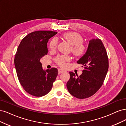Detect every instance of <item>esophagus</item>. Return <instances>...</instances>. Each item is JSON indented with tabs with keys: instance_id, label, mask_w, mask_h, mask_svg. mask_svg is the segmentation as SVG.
<instances>
[{
	"instance_id": "obj_1",
	"label": "esophagus",
	"mask_w": 126,
	"mask_h": 126,
	"mask_svg": "<svg viewBox=\"0 0 126 126\" xmlns=\"http://www.w3.org/2000/svg\"><path fill=\"white\" fill-rule=\"evenodd\" d=\"M65 72V71H64V70H62V69H61V68H59V69H58V73H59V74H61V73H63V72Z\"/></svg>"
}]
</instances>
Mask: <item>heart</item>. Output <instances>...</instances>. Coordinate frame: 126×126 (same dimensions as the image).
I'll list each match as a JSON object with an SVG mask.
<instances>
[{
  "instance_id": "heart-1",
  "label": "heart",
  "mask_w": 126,
  "mask_h": 126,
  "mask_svg": "<svg viewBox=\"0 0 126 126\" xmlns=\"http://www.w3.org/2000/svg\"><path fill=\"white\" fill-rule=\"evenodd\" d=\"M62 37L71 45V51L75 56H80L85 52L86 47L83 43V39L79 33L75 32H70L63 34ZM58 44V39H52L50 43V48L51 50H55ZM71 57L66 55H58L55 59V62L59 66L64 67L67 62L71 61Z\"/></svg>"
}]
</instances>
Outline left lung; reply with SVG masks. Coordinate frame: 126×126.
<instances>
[{"mask_svg":"<svg viewBox=\"0 0 126 126\" xmlns=\"http://www.w3.org/2000/svg\"><path fill=\"white\" fill-rule=\"evenodd\" d=\"M77 63L82 64L84 69L79 76L74 73H69L70 79L66 84L67 90L76 98H88L102 86L108 70V55L101 40H90L86 53Z\"/></svg>","mask_w":126,"mask_h":126,"instance_id":"obj_1","label":"left lung"}]
</instances>
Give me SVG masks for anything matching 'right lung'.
Listing matches in <instances>:
<instances>
[{"label":"right lung","mask_w":126,"mask_h":126,"mask_svg":"<svg viewBox=\"0 0 126 126\" xmlns=\"http://www.w3.org/2000/svg\"><path fill=\"white\" fill-rule=\"evenodd\" d=\"M57 32L36 31L28 34L19 44L14 59L19 82L28 93L42 97L50 92L58 74L56 68L44 71L40 60L47 54L48 39Z\"/></svg>","instance_id":"add662e5"}]
</instances>
